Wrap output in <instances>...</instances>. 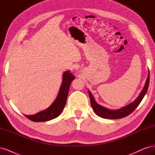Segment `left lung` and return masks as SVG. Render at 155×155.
Listing matches in <instances>:
<instances>
[{"label": "left lung", "mask_w": 155, "mask_h": 155, "mask_svg": "<svg viewBox=\"0 0 155 155\" xmlns=\"http://www.w3.org/2000/svg\"><path fill=\"white\" fill-rule=\"evenodd\" d=\"M149 84V72L148 74V77L146 80V84H145L144 87L143 88L142 91H141L140 95L137 97V98L131 103L130 104L127 105V106L122 107L121 109H117V110H111V109H109L106 107H104L101 105L98 104L93 97L91 92L88 91L89 97H90V101L91 107L98 116L104 118H107V119H118L122 118L124 117H126L130 114L134 109H135L142 101L143 98L144 97L145 94H146L148 87Z\"/></svg>", "instance_id": "8db88e82"}]
</instances>
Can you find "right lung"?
Wrapping results in <instances>:
<instances>
[{"mask_svg":"<svg viewBox=\"0 0 155 155\" xmlns=\"http://www.w3.org/2000/svg\"><path fill=\"white\" fill-rule=\"evenodd\" d=\"M74 78V76L69 71H65L63 74L62 82L58 96L51 106L46 110L36 113L33 115H25V117L33 122H46L58 117L66 105L69 86Z\"/></svg>","mask_w":155,"mask_h":155,"instance_id":"add662e5","label":"right lung"}]
</instances>
